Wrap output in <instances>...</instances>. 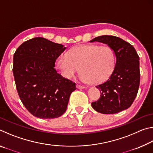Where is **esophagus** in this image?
Returning a JSON list of instances; mask_svg holds the SVG:
<instances>
[{"label": "esophagus", "mask_w": 153, "mask_h": 153, "mask_svg": "<svg viewBox=\"0 0 153 153\" xmlns=\"http://www.w3.org/2000/svg\"><path fill=\"white\" fill-rule=\"evenodd\" d=\"M85 86H82V85H79V84H77V88H78V89H84V88H85Z\"/></svg>", "instance_id": "1"}]
</instances>
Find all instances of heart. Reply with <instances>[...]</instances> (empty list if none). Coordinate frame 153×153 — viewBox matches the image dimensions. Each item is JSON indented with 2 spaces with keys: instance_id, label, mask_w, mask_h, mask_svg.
Returning <instances> with one entry per match:
<instances>
[{
  "instance_id": "obj_1",
  "label": "heart",
  "mask_w": 153,
  "mask_h": 153,
  "mask_svg": "<svg viewBox=\"0 0 153 153\" xmlns=\"http://www.w3.org/2000/svg\"><path fill=\"white\" fill-rule=\"evenodd\" d=\"M55 64L65 78L74 77L80 69L83 81L99 84L111 76L115 68V57L112 48L108 46L82 45L72 48L67 56H58Z\"/></svg>"
}]
</instances>
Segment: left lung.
<instances>
[{
	"instance_id": "8db88e82",
	"label": "left lung",
	"mask_w": 153,
	"mask_h": 153,
	"mask_svg": "<svg viewBox=\"0 0 153 153\" xmlns=\"http://www.w3.org/2000/svg\"><path fill=\"white\" fill-rule=\"evenodd\" d=\"M101 42L112 48L115 66L105 82L96 87L100 90L98 101L92 107L102 114H114L128 108L138 93L140 84L139 56L130 44L114 36H98L90 42Z\"/></svg>"
}]
</instances>
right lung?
I'll list each match as a JSON object with an SVG mask.
<instances>
[{"label": "right lung", "instance_id": "add662e5", "mask_svg": "<svg viewBox=\"0 0 153 153\" xmlns=\"http://www.w3.org/2000/svg\"><path fill=\"white\" fill-rule=\"evenodd\" d=\"M66 47L42 37L22 44L13 56V72L18 94L25 107L40 119L57 118L65 112L76 84L55 69Z\"/></svg>", "mask_w": 153, "mask_h": 153}]
</instances>
